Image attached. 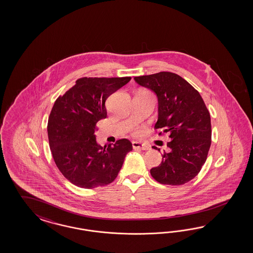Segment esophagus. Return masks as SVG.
I'll return each mask as SVG.
<instances>
[{
    "instance_id": "1",
    "label": "esophagus",
    "mask_w": 253,
    "mask_h": 253,
    "mask_svg": "<svg viewBox=\"0 0 253 253\" xmlns=\"http://www.w3.org/2000/svg\"><path fill=\"white\" fill-rule=\"evenodd\" d=\"M132 147L134 149H142V150H148L150 148V146L145 144V143H142V142H132Z\"/></svg>"
}]
</instances>
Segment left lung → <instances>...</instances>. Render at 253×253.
I'll list each match as a JSON object with an SVG mask.
<instances>
[{
  "label": "left lung",
  "instance_id": "1",
  "mask_svg": "<svg viewBox=\"0 0 253 253\" xmlns=\"http://www.w3.org/2000/svg\"><path fill=\"white\" fill-rule=\"evenodd\" d=\"M134 81L157 95L155 128L169 132L170 138L168 152L158 167L150 169L151 175L162 184L189 182L205 163L211 144V116L204 101L190 84L172 72L134 77Z\"/></svg>",
  "mask_w": 253,
  "mask_h": 253
}]
</instances>
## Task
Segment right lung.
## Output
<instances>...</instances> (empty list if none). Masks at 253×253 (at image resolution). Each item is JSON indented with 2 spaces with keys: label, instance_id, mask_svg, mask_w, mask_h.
Instances as JSON below:
<instances>
[{
  "label": "right lung",
  "instance_id": "obj_1",
  "mask_svg": "<svg viewBox=\"0 0 253 253\" xmlns=\"http://www.w3.org/2000/svg\"><path fill=\"white\" fill-rule=\"evenodd\" d=\"M130 77L81 78L54 102L47 131L54 162L71 184L92 189L112 183L132 150L128 139L102 147L96 123L107 118V97L127 84Z\"/></svg>",
  "mask_w": 253,
  "mask_h": 253
}]
</instances>
